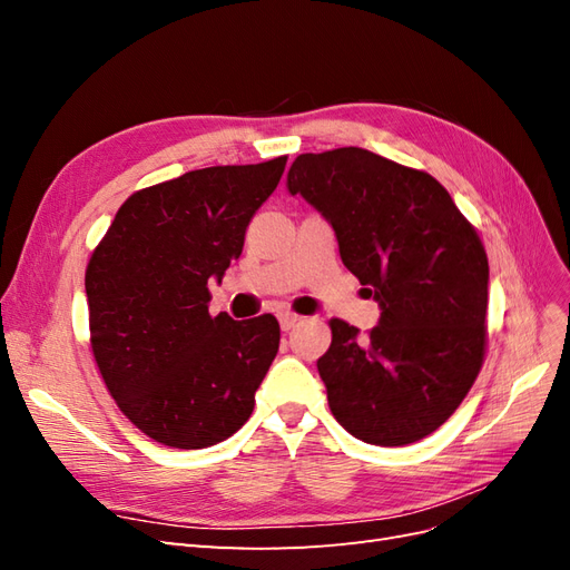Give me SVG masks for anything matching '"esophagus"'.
Instances as JSON below:
<instances>
[{
    "label": "esophagus",
    "instance_id": "1",
    "mask_svg": "<svg viewBox=\"0 0 570 570\" xmlns=\"http://www.w3.org/2000/svg\"><path fill=\"white\" fill-rule=\"evenodd\" d=\"M278 321H281V327H283V331L287 333V331H292V327H295V325L302 321V316H297V314H289V312H283V314L278 316Z\"/></svg>",
    "mask_w": 570,
    "mask_h": 570
}]
</instances>
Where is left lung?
Instances as JSON below:
<instances>
[{"instance_id":"8db88e82","label":"left lung","mask_w":570,"mask_h":570,"mask_svg":"<svg viewBox=\"0 0 570 570\" xmlns=\"http://www.w3.org/2000/svg\"><path fill=\"white\" fill-rule=\"evenodd\" d=\"M287 187L331 220L342 264L381 304L366 335L331 318L318 358L337 423L368 444L419 442L452 416L488 350V254L425 170L358 147L299 154Z\"/></svg>"}]
</instances>
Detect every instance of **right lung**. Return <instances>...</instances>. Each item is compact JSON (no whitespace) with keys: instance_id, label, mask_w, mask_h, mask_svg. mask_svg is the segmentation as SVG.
Here are the masks:
<instances>
[{"instance_id":"add662e5","label":"right lung","mask_w":570,"mask_h":570,"mask_svg":"<svg viewBox=\"0 0 570 570\" xmlns=\"http://www.w3.org/2000/svg\"><path fill=\"white\" fill-rule=\"evenodd\" d=\"M287 157L209 166L132 193L95 247L85 292L90 347L109 394L147 438L204 450L247 423L278 354L264 314H209V281L239 258L245 230Z\"/></svg>"}]
</instances>
